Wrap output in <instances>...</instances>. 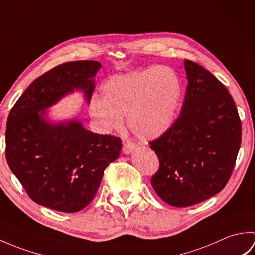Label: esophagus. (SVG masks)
<instances>
[{
  "label": "esophagus",
  "mask_w": 255,
  "mask_h": 255,
  "mask_svg": "<svg viewBox=\"0 0 255 255\" xmlns=\"http://www.w3.org/2000/svg\"><path fill=\"white\" fill-rule=\"evenodd\" d=\"M134 150V144L131 142H125L123 144V153L125 154H130Z\"/></svg>",
  "instance_id": "34e87169"
}]
</instances>
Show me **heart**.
Instances as JSON below:
<instances>
[{
    "label": "heart",
    "mask_w": 255,
    "mask_h": 255,
    "mask_svg": "<svg viewBox=\"0 0 255 255\" xmlns=\"http://www.w3.org/2000/svg\"><path fill=\"white\" fill-rule=\"evenodd\" d=\"M102 96L89 103V113L103 132L117 131L126 115L130 131L153 140L169 131L175 122L182 88L173 69L159 66L114 74L102 84Z\"/></svg>",
    "instance_id": "obj_1"
}]
</instances>
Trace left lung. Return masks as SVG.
Instances as JSON below:
<instances>
[{
    "label": "left lung",
    "mask_w": 255,
    "mask_h": 255,
    "mask_svg": "<svg viewBox=\"0 0 255 255\" xmlns=\"http://www.w3.org/2000/svg\"><path fill=\"white\" fill-rule=\"evenodd\" d=\"M187 89L181 115L150 148L160 161L151 184L174 207L210 198L228 183L241 144V121L226 86L208 70L184 61Z\"/></svg>",
    "instance_id": "obj_1"
}]
</instances>
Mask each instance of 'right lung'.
Returning a JSON list of instances; mask_svg holds the SVG:
<instances>
[{
  "instance_id": "1",
  "label": "right lung",
  "mask_w": 255,
  "mask_h": 255,
  "mask_svg": "<svg viewBox=\"0 0 255 255\" xmlns=\"http://www.w3.org/2000/svg\"><path fill=\"white\" fill-rule=\"evenodd\" d=\"M102 64L62 63L36 79L9 112L6 160L35 203L77 213L94 198L104 170L122 150L119 138L86 130L78 117L55 122L47 110L74 91L90 102Z\"/></svg>"
}]
</instances>
